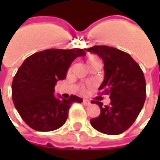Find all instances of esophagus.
<instances>
[{"instance_id": "obj_1", "label": "esophagus", "mask_w": 160, "mask_h": 160, "mask_svg": "<svg viewBox=\"0 0 160 160\" xmlns=\"http://www.w3.org/2000/svg\"><path fill=\"white\" fill-rule=\"evenodd\" d=\"M83 104L86 105V106H87V105H90L91 104V102L88 99H83Z\"/></svg>"}]
</instances>
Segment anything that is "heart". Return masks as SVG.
<instances>
[{
  "label": "heart",
  "mask_w": 160,
  "mask_h": 160,
  "mask_svg": "<svg viewBox=\"0 0 160 160\" xmlns=\"http://www.w3.org/2000/svg\"><path fill=\"white\" fill-rule=\"evenodd\" d=\"M86 61H87V65H88V67H91V66H92V65H93L94 63L100 62V60H99V58H98V56H94V55H89V56H88L87 57V59H86ZM81 91L83 92V91H84L83 88L81 89Z\"/></svg>",
  "instance_id": "b5f03b06"
}]
</instances>
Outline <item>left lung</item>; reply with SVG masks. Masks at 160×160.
<instances>
[{
    "label": "left lung",
    "mask_w": 160,
    "mask_h": 160,
    "mask_svg": "<svg viewBox=\"0 0 160 160\" xmlns=\"http://www.w3.org/2000/svg\"><path fill=\"white\" fill-rule=\"evenodd\" d=\"M85 51L97 54L103 59L104 80L98 90L111 98L110 104L104 106L101 102L92 101L99 106L100 115L91 119V124L103 134H122L134 123L144 105V73L130 55L120 49L96 45Z\"/></svg>",
    "instance_id": "8db88e82"
}]
</instances>
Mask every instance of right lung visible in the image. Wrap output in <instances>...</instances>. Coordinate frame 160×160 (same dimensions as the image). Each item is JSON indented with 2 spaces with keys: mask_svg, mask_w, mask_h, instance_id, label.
<instances>
[{
  "mask_svg": "<svg viewBox=\"0 0 160 160\" xmlns=\"http://www.w3.org/2000/svg\"><path fill=\"white\" fill-rule=\"evenodd\" d=\"M85 55L83 49H49L24 61L12 80V98L29 127L41 132L56 130L66 122L72 104L83 101L75 95L57 98L54 91L57 81L66 78L73 60Z\"/></svg>",
  "mask_w": 160,
  "mask_h": 160,
  "instance_id": "right-lung-1",
  "label": "right lung"
}]
</instances>
